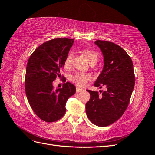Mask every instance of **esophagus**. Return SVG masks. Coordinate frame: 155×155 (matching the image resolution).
<instances>
[{
  "label": "esophagus",
  "mask_w": 155,
  "mask_h": 155,
  "mask_svg": "<svg viewBox=\"0 0 155 155\" xmlns=\"http://www.w3.org/2000/svg\"><path fill=\"white\" fill-rule=\"evenodd\" d=\"M83 90L82 88H79V87H77L76 88V92L77 93H79V92H82Z\"/></svg>",
  "instance_id": "esophagus-1"
}]
</instances>
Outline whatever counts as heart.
I'll list each match as a JSON object with an SVG mask.
<instances>
[{"mask_svg": "<svg viewBox=\"0 0 155 155\" xmlns=\"http://www.w3.org/2000/svg\"><path fill=\"white\" fill-rule=\"evenodd\" d=\"M84 53L86 55L89 63H97L98 60V56L94 51L86 49L84 50ZM72 58L73 54L72 53H69L67 55L66 58H65L63 64L64 68L68 69L70 68L72 63ZM91 78V76L89 74L83 72H77L71 76V80L74 83H76L78 86L84 87L87 85Z\"/></svg>", "mask_w": 155, "mask_h": 155, "instance_id": "1", "label": "heart"}]
</instances>
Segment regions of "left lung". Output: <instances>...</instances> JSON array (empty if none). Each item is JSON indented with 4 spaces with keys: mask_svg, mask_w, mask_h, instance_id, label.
I'll use <instances>...</instances> for the list:
<instances>
[{
    "mask_svg": "<svg viewBox=\"0 0 155 155\" xmlns=\"http://www.w3.org/2000/svg\"><path fill=\"white\" fill-rule=\"evenodd\" d=\"M104 55V64L94 83L96 87H106L98 92L87 90L91 98L86 104V113L92 124L106 127L114 123L127 108L134 87L133 64L129 55L120 46L112 42H94Z\"/></svg>",
    "mask_w": 155,
    "mask_h": 155,
    "instance_id": "8db88e82",
    "label": "left lung"
}]
</instances>
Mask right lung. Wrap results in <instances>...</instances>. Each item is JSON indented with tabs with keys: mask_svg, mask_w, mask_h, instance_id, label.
<instances>
[{
	"mask_svg": "<svg viewBox=\"0 0 155 155\" xmlns=\"http://www.w3.org/2000/svg\"><path fill=\"white\" fill-rule=\"evenodd\" d=\"M74 39L58 38L45 42L32 53L27 63L25 91L35 114L46 122L61 119L66 112V103L76 93V87L67 82L55 90L52 82L68 54Z\"/></svg>",
	"mask_w": 155,
	"mask_h": 155,
	"instance_id": "obj_1",
	"label": "right lung"
}]
</instances>
